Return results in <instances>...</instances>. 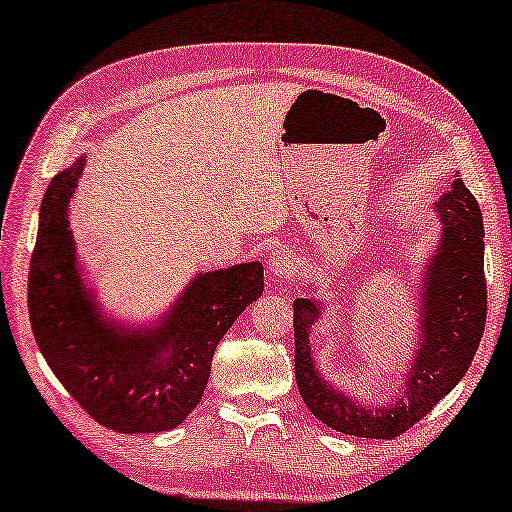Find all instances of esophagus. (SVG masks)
<instances>
[{"instance_id":"34e87169","label":"esophagus","mask_w":512,"mask_h":512,"mask_svg":"<svg viewBox=\"0 0 512 512\" xmlns=\"http://www.w3.org/2000/svg\"><path fill=\"white\" fill-rule=\"evenodd\" d=\"M293 270H296V263H293V256L286 249H277L275 254L268 256V272L272 279H277V282L291 277Z\"/></svg>"}]
</instances>
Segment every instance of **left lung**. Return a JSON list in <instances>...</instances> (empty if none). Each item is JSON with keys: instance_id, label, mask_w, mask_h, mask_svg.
Returning a JSON list of instances; mask_svg holds the SVG:
<instances>
[{"instance_id": "8db88e82", "label": "left lung", "mask_w": 512, "mask_h": 512, "mask_svg": "<svg viewBox=\"0 0 512 512\" xmlns=\"http://www.w3.org/2000/svg\"><path fill=\"white\" fill-rule=\"evenodd\" d=\"M433 212L440 221V240L415 286V349L401 375V394L387 405H366L328 382L310 342L312 326L324 317V303L314 296L293 300L298 391L312 415L333 431L382 440L401 436L429 415L471 366L487 319L485 226L459 174L450 191L433 202Z\"/></svg>"}]
</instances>
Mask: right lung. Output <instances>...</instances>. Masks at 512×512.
Returning <instances> with one entry per match:
<instances>
[{
    "label": "right lung",
    "mask_w": 512,
    "mask_h": 512,
    "mask_svg": "<svg viewBox=\"0 0 512 512\" xmlns=\"http://www.w3.org/2000/svg\"><path fill=\"white\" fill-rule=\"evenodd\" d=\"M83 167L86 156L55 174L41 200L27 284L34 340L95 422L118 433L170 431L205 394L216 345L263 293V265L200 272L158 319L116 321L86 286L69 228Z\"/></svg>",
    "instance_id": "1"
}]
</instances>
